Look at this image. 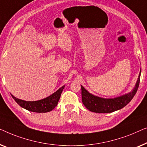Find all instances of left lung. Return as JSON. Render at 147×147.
<instances>
[{
    "mask_svg": "<svg viewBox=\"0 0 147 147\" xmlns=\"http://www.w3.org/2000/svg\"><path fill=\"white\" fill-rule=\"evenodd\" d=\"M140 73L141 69L135 86L131 92L113 98H106L95 96L90 93L83 86L80 85L82 103L90 111L96 113H110L123 109L129 104L137 91L140 82Z\"/></svg>",
    "mask_w": 147,
    "mask_h": 147,
    "instance_id": "obj_1",
    "label": "left lung"
}]
</instances>
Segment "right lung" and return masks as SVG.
<instances>
[{"instance_id": "1", "label": "right lung", "mask_w": 147, "mask_h": 147, "mask_svg": "<svg viewBox=\"0 0 147 147\" xmlns=\"http://www.w3.org/2000/svg\"><path fill=\"white\" fill-rule=\"evenodd\" d=\"M64 88L65 85L61 86L59 89L49 96L39 100L26 101L16 98L12 94L11 96L18 105L26 110L34 113H47L50 112L57 106Z\"/></svg>"}]
</instances>
